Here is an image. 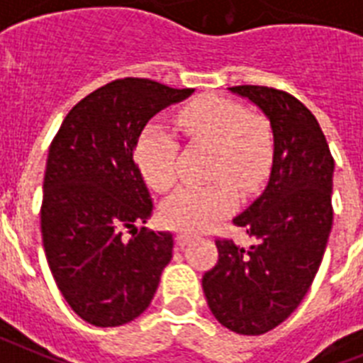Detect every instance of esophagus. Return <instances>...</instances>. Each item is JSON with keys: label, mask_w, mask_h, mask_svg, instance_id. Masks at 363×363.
<instances>
[{"label": "esophagus", "mask_w": 363, "mask_h": 363, "mask_svg": "<svg viewBox=\"0 0 363 363\" xmlns=\"http://www.w3.org/2000/svg\"><path fill=\"white\" fill-rule=\"evenodd\" d=\"M191 241V234H188V232H179L177 235H175V242H177V247H186L188 242Z\"/></svg>", "instance_id": "1"}]
</instances>
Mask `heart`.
Returning a JSON list of instances; mask_svg holds the SVG:
<instances>
[{"label":"heart","mask_w":363,"mask_h":363,"mask_svg":"<svg viewBox=\"0 0 363 363\" xmlns=\"http://www.w3.org/2000/svg\"><path fill=\"white\" fill-rule=\"evenodd\" d=\"M177 129L195 146L212 150L204 186L182 188L162 204L164 225L179 230H203L230 213L238 191L256 194L269 181L274 166V135L269 122L252 116L232 100L204 94L186 104L175 116ZM175 138L162 125L143 129L135 147L144 181L159 194L177 184Z\"/></svg>","instance_id":"heart-1"}]
</instances>
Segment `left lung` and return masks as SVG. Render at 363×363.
<instances>
[{"label":"left lung","instance_id":"8db88e82","mask_svg":"<svg viewBox=\"0 0 363 363\" xmlns=\"http://www.w3.org/2000/svg\"><path fill=\"white\" fill-rule=\"evenodd\" d=\"M256 104L270 121L274 166L269 184L234 219L256 245L217 239L219 259L204 272L208 307L238 334L269 333L294 313L313 285L333 228V173L325 135L316 116L285 91L228 87Z\"/></svg>","mask_w":363,"mask_h":363}]
</instances>
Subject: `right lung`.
Instances as JSON below:
<instances>
[{
  "instance_id": "right-lung-1",
  "label": "right lung",
  "mask_w": 363,
  "mask_h": 363,
  "mask_svg": "<svg viewBox=\"0 0 363 363\" xmlns=\"http://www.w3.org/2000/svg\"><path fill=\"white\" fill-rule=\"evenodd\" d=\"M191 93L147 78L109 82L72 107L50 143L43 250L69 307L91 325L118 327L140 316L172 261L169 232L137 228L153 203L133 151L151 116Z\"/></svg>"
}]
</instances>
